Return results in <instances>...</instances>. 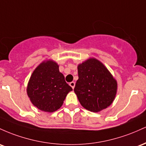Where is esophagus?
I'll use <instances>...</instances> for the list:
<instances>
[{
    "instance_id": "34e87169",
    "label": "esophagus",
    "mask_w": 146,
    "mask_h": 146,
    "mask_svg": "<svg viewBox=\"0 0 146 146\" xmlns=\"http://www.w3.org/2000/svg\"><path fill=\"white\" fill-rule=\"evenodd\" d=\"M70 86L72 88V89H74L75 87V82L72 81V82H71V83H70Z\"/></svg>"
}]
</instances>
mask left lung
I'll list each match as a JSON object with an SVG mask.
<instances>
[{
    "label": "left lung",
    "instance_id": "obj_1",
    "mask_svg": "<svg viewBox=\"0 0 146 146\" xmlns=\"http://www.w3.org/2000/svg\"><path fill=\"white\" fill-rule=\"evenodd\" d=\"M78 75L74 91L84 108L97 112L112 104L117 81L99 60L90 58L78 65Z\"/></svg>",
    "mask_w": 146,
    "mask_h": 146
}]
</instances>
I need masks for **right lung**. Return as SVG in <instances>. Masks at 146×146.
<instances>
[{"label":"right lung","mask_w":146,"mask_h":146,"mask_svg":"<svg viewBox=\"0 0 146 146\" xmlns=\"http://www.w3.org/2000/svg\"><path fill=\"white\" fill-rule=\"evenodd\" d=\"M72 90L52 60L42 62L32 73L27 92L30 101L38 109L53 112L59 109L69 92Z\"/></svg>","instance_id":"right-lung-1"}]
</instances>
